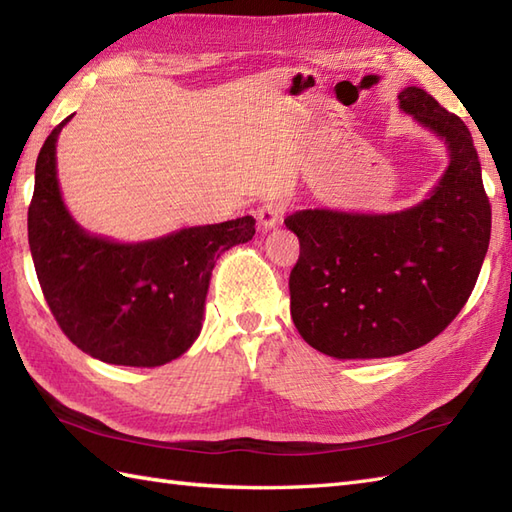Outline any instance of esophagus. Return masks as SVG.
Here are the masks:
<instances>
[{
    "mask_svg": "<svg viewBox=\"0 0 512 512\" xmlns=\"http://www.w3.org/2000/svg\"><path fill=\"white\" fill-rule=\"evenodd\" d=\"M283 213H285V202L281 198H268L257 207L255 216L261 224V229H275L281 222Z\"/></svg>",
    "mask_w": 512,
    "mask_h": 512,
    "instance_id": "obj_1",
    "label": "esophagus"
}]
</instances>
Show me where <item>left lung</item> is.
Masks as SVG:
<instances>
[{"instance_id":"1","label":"left lung","mask_w":512,"mask_h":512,"mask_svg":"<svg viewBox=\"0 0 512 512\" xmlns=\"http://www.w3.org/2000/svg\"><path fill=\"white\" fill-rule=\"evenodd\" d=\"M399 106L441 137L449 165L430 198L382 216L305 209L285 218L301 255L290 312L303 340L338 360L408 353L434 340L473 292L491 240V202L465 122L408 87Z\"/></svg>"}]
</instances>
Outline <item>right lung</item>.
I'll use <instances>...</instances> for the list:
<instances>
[{"label":"right lung","instance_id":"1","mask_svg":"<svg viewBox=\"0 0 512 512\" xmlns=\"http://www.w3.org/2000/svg\"><path fill=\"white\" fill-rule=\"evenodd\" d=\"M69 120L45 139L28 207L45 301L63 334L95 360L148 368L172 362L200 334L216 259L253 240L255 220L189 227L139 244L89 235L69 216L56 178V139Z\"/></svg>","mask_w":512,"mask_h":512}]
</instances>
